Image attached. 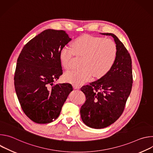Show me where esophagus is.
<instances>
[{
    "mask_svg": "<svg viewBox=\"0 0 153 153\" xmlns=\"http://www.w3.org/2000/svg\"><path fill=\"white\" fill-rule=\"evenodd\" d=\"M73 87L74 89H79L80 88V86L79 85H74Z\"/></svg>",
    "mask_w": 153,
    "mask_h": 153,
    "instance_id": "esophagus-1",
    "label": "esophagus"
}]
</instances>
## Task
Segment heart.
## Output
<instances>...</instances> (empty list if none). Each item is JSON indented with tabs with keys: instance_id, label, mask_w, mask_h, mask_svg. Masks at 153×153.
Here are the masks:
<instances>
[{
	"instance_id": "obj_1",
	"label": "heart",
	"mask_w": 153,
	"mask_h": 153,
	"mask_svg": "<svg viewBox=\"0 0 153 153\" xmlns=\"http://www.w3.org/2000/svg\"><path fill=\"white\" fill-rule=\"evenodd\" d=\"M116 43L102 37L84 34L75 39L72 48L63 47L59 51V59L65 70L73 66L74 54L82 57L80 68L71 70L64 74V80L74 85H79L90 80L93 76L100 79L111 71L117 57Z\"/></svg>"
}]
</instances>
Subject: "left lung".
Returning a JSON list of instances; mask_svg holds the SVG:
<instances>
[{
    "instance_id": "1",
    "label": "left lung",
    "mask_w": 153,
    "mask_h": 153,
    "mask_svg": "<svg viewBox=\"0 0 153 153\" xmlns=\"http://www.w3.org/2000/svg\"><path fill=\"white\" fill-rule=\"evenodd\" d=\"M117 45V60L106 76L83 86L86 102L80 108L82 121L89 127L100 129L115 122L123 113L133 86L131 58L122 42L112 33Z\"/></svg>"
}]
</instances>
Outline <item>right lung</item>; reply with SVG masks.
Returning a JSON list of instances; mask_svg holds the SVG:
<instances>
[{"mask_svg":"<svg viewBox=\"0 0 153 153\" xmlns=\"http://www.w3.org/2000/svg\"><path fill=\"white\" fill-rule=\"evenodd\" d=\"M71 40L63 30H46L25 44L19 56L15 90L23 111L35 123L56 119L73 90L70 83H53L63 74L59 51Z\"/></svg>","mask_w":153,"mask_h":153,"instance_id":"obj_1","label":"right lung"}]
</instances>
